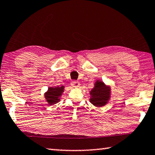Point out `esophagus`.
Returning a JSON list of instances; mask_svg holds the SVG:
<instances>
[{
	"instance_id": "34e87169",
	"label": "esophagus",
	"mask_w": 155,
	"mask_h": 155,
	"mask_svg": "<svg viewBox=\"0 0 155 155\" xmlns=\"http://www.w3.org/2000/svg\"><path fill=\"white\" fill-rule=\"evenodd\" d=\"M71 85L74 87H78L80 86V83L78 81H74L71 83Z\"/></svg>"
}]
</instances>
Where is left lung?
<instances>
[{
  "mask_svg": "<svg viewBox=\"0 0 155 155\" xmlns=\"http://www.w3.org/2000/svg\"><path fill=\"white\" fill-rule=\"evenodd\" d=\"M111 90L103 81L97 80L94 87L90 91V101L96 107H103L108 103L110 99Z\"/></svg>",
  "mask_w": 155,
  "mask_h": 155,
  "instance_id": "1",
  "label": "left lung"
}]
</instances>
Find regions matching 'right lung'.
<instances>
[{"mask_svg":"<svg viewBox=\"0 0 155 155\" xmlns=\"http://www.w3.org/2000/svg\"><path fill=\"white\" fill-rule=\"evenodd\" d=\"M64 86L50 87L45 93V98L49 105H52L57 104L60 101V97L64 92Z\"/></svg>","mask_w":155,"mask_h":155,"instance_id":"add662e5","label":"right lung"}]
</instances>
